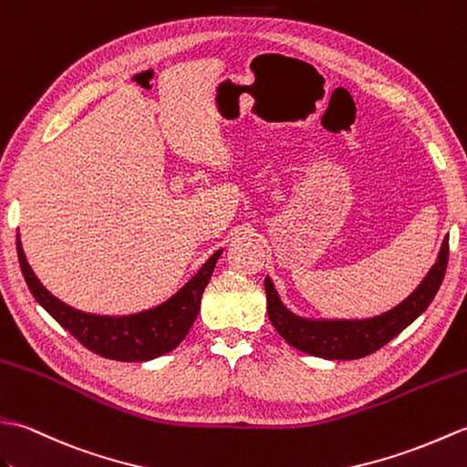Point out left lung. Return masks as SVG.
I'll return each instance as SVG.
<instances>
[{
  "instance_id": "left-lung-1",
  "label": "left lung",
  "mask_w": 467,
  "mask_h": 467,
  "mask_svg": "<svg viewBox=\"0 0 467 467\" xmlns=\"http://www.w3.org/2000/svg\"><path fill=\"white\" fill-rule=\"evenodd\" d=\"M450 255V237H443L438 262L423 282L400 306L369 319H307L282 304L272 279L265 277L267 316L277 334L299 351L326 359H359L374 354L426 312L443 282Z\"/></svg>"
}]
</instances>
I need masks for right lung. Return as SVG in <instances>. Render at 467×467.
<instances>
[{
	"label": "right lung",
	"instance_id": "obj_1",
	"mask_svg": "<svg viewBox=\"0 0 467 467\" xmlns=\"http://www.w3.org/2000/svg\"><path fill=\"white\" fill-rule=\"evenodd\" d=\"M222 252L223 250H217L200 267V272L178 294L165 299L163 304L130 316H96L79 312V309L64 304L41 285L34 269L29 267L26 260L17 234L19 267H22L26 284L37 299V304L61 327H66L81 346H86L101 358L118 361H148L168 354V351L182 344V339L188 336L190 327L200 314L203 289L210 282L215 262Z\"/></svg>",
	"mask_w": 467,
	"mask_h": 467
}]
</instances>
